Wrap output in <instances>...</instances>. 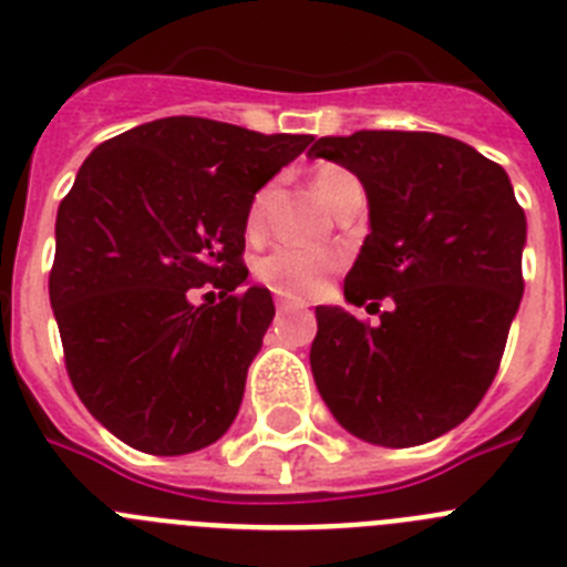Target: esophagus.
<instances>
[{
  "mask_svg": "<svg viewBox=\"0 0 567 567\" xmlns=\"http://www.w3.org/2000/svg\"><path fill=\"white\" fill-rule=\"evenodd\" d=\"M278 309L280 312H303V309H307V303H303V300H295V298H280Z\"/></svg>",
  "mask_w": 567,
  "mask_h": 567,
  "instance_id": "obj_1",
  "label": "esophagus"
}]
</instances>
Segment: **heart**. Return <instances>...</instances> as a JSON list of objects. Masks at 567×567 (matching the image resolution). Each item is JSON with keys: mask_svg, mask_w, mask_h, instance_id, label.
Returning <instances> with one entry per match:
<instances>
[{"mask_svg": "<svg viewBox=\"0 0 567 567\" xmlns=\"http://www.w3.org/2000/svg\"><path fill=\"white\" fill-rule=\"evenodd\" d=\"M312 187L315 193H318L320 202L332 209L334 202H338L346 189L360 187V184L349 169L334 167V164H323V167H318V173H315ZM260 207H264V198H255L252 209H249V229H255L260 224ZM338 267L340 258L334 252H329V249L275 247L255 264V275H258L260 284H267L272 292L289 295V298H307V295L318 292V289L323 287V280H327Z\"/></svg>", "mask_w": 567, "mask_h": 567, "instance_id": "b5f03b06", "label": "heart"}]
</instances>
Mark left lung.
I'll return each mask as SVG.
<instances>
[{"mask_svg": "<svg viewBox=\"0 0 567 567\" xmlns=\"http://www.w3.org/2000/svg\"><path fill=\"white\" fill-rule=\"evenodd\" d=\"M309 158L358 175L369 202L346 303H390L378 327L315 309V385L354 437L429 443L488 392L523 300L528 224L508 173L457 138L403 130L323 135Z\"/></svg>", "mask_w": 567, "mask_h": 567, "instance_id": "obj_1", "label": "left lung"}]
</instances>
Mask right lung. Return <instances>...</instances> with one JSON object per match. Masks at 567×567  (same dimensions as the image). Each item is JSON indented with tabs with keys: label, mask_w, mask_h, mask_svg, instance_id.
Here are the masks:
<instances>
[{
	"label": "right lung",
	"mask_w": 567,
	"mask_h": 567,
	"mask_svg": "<svg viewBox=\"0 0 567 567\" xmlns=\"http://www.w3.org/2000/svg\"><path fill=\"white\" fill-rule=\"evenodd\" d=\"M309 142L169 115L79 167L59 204L50 307L73 389L122 443L178 457L233 425L275 318L240 264L249 209ZM204 282L228 298L195 308L188 292Z\"/></svg>",
	"instance_id": "add662e5"
}]
</instances>
